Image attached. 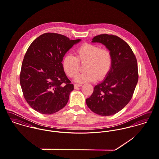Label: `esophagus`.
I'll return each mask as SVG.
<instances>
[{
    "mask_svg": "<svg viewBox=\"0 0 159 159\" xmlns=\"http://www.w3.org/2000/svg\"><path fill=\"white\" fill-rule=\"evenodd\" d=\"M81 86H82L81 84H74V85L75 89H76V88H78V87H81Z\"/></svg>",
    "mask_w": 159,
    "mask_h": 159,
    "instance_id": "1",
    "label": "esophagus"
}]
</instances>
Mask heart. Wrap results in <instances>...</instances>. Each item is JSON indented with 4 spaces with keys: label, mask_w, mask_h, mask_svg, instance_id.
Instances as JSON below:
<instances>
[{
    "label": "heart",
    "mask_w": 159,
    "mask_h": 159,
    "mask_svg": "<svg viewBox=\"0 0 159 159\" xmlns=\"http://www.w3.org/2000/svg\"><path fill=\"white\" fill-rule=\"evenodd\" d=\"M85 72L75 77L77 83H87L96 79H104L111 69L112 55L110 51L96 44L84 43L75 51V57L68 54L63 59L62 65L65 73L70 77H75L79 71L80 63H84Z\"/></svg>",
    "instance_id": "1"
}]
</instances>
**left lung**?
Wrapping results in <instances>:
<instances>
[{"instance_id":"left-lung-1","label":"left lung","mask_w":159,"mask_h":159,"mask_svg":"<svg viewBox=\"0 0 159 159\" xmlns=\"http://www.w3.org/2000/svg\"><path fill=\"white\" fill-rule=\"evenodd\" d=\"M92 43H102L110 51L112 65L106 79L94 87L86 103L98 115H113L132 99L139 80L137 58L129 44L117 36H96Z\"/></svg>"}]
</instances>
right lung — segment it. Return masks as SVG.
<instances>
[{
	"instance_id": "1",
	"label": "right lung",
	"mask_w": 159,
	"mask_h": 159,
	"mask_svg": "<svg viewBox=\"0 0 159 159\" xmlns=\"http://www.w3.org/2000/svg\"><path fill=\"white\" fill-rule=\"evenodd\" d=\"M80 39L46 33L38 36L24 55L20 73L24 97L33 109L51 115L68 103L74 85L62 65L63 57Z\"/></svg>"
}]
</instances>
